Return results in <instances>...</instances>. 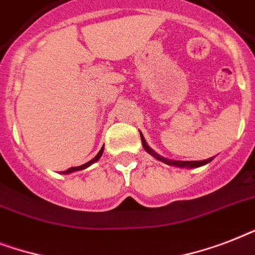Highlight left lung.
<instances>
[{
	"mask_svg": "<svg viewBox=\"0 0 255 255\" xmlns=\"http://www.w3.org/2000/svg\"><path fill=\"white\" fill-rule=\"evenodd\" d=\"M140 137H141V144H143V148L145 149V152H148L149 155L153 156L156 160H159V161H163L164 164H168V165H172V167H178V168H188V169H192V168H198V167H202V165H205V164L210 163L212 159H206V160H201V161H178V160H169V159H165L163 156H160L157 152H155L152 149L149 145L147 144L145 139H144L143 133L140 132Z\"/></svg>",
	"mask_w": 255,
	"mask_h": 255,
	"instance_id": "obj_1",
	"label": "left lung"
}]
</instances>
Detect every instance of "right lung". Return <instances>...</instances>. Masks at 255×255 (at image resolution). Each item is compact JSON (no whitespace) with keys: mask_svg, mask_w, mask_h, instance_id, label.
<instances>
[{"mask_svg":"<svg viewBox=\"0 0 255 255\" xmlns=\"http://www.w3.org/2000/svg\"><path fill=\"white\" fill-rule=\"evenodd\" d=\"M103 151H104V145H103V147H102V149H100V151L98 152V155H96L95 157H94V159H92V160H90L88 163L83 164V165H81V167L70 168V169L65 170V172H62V173H63V174H69V173H73V172H77V170L86 169V168H88V167H90V165H92V164H94V163H96V161H98V160H99L100 157H102V155H103Z\"/></svg>","mask_w":255,"mask_h":255,"instance_id":"obj_1","label":"right lung"}]
</instances>
